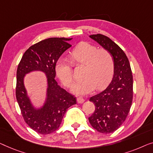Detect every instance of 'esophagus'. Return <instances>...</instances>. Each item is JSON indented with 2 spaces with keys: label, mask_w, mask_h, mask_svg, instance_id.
Wrapping results in <instances>:
<instances>
[{
  "label": "esophagus",
  "mask_w": 153,
  "mask_h": 153,
  "mask_svg": "<svg viewBox=\"0 0 153 153\" xmlns=\"http://www.w3.org/2000/svg\"><path fill=\"white\" fill-rule=\"evenodd\" d=\"M77 103H83L85 102V99L82 97H78L77 98Z\"/></svg>",
  "instance_id": "esophagus-1"
}]
</instances>
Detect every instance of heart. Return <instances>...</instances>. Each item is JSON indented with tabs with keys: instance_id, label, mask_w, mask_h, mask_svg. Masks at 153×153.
Returning a JSON list of instances; mask_svg holds the SVG:
<instances>
[{
	"instance_id": "obj_1",
	"label": "heart",
	"mask_w": 153,
	"mask_h": 153,
	"mask_svg": "<svg viewBox=\"0 0 153 153\" xmlns=\"http://www.w3.org/2000/svg\"><path fill=\"white\" fill-rule=\"evenodd\" d=\"M71 61L76 65H85L83 77L73 91L77 94H86L96 87L101 89L106 86L113 76L114 60L111 53L105 48H98L88 42H81L69 54ZM55 72L62 84L66 87L74 85L72 65L65 58L61 57L55 64Z\"/></svg>"
}]
</instances>
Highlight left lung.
I'll list each match as a JSON object with an SVG mask.
<instances>
[{
  "instance_id": "left-lung-1",
  "label": "left lung",
  "mask_w": 153,
  "mask_h": 153,
  "mask_svg": "<svg viewBox=\"0 0 153 153\" xmlns=\"http://www.w3.org/2000/svg\"><path fill=\"white\" fill-rule=\"evenodd\" d=\"M111 53L114 60L112 80L106 89L90 98L95 111L89 118L93 128L100 133L115 132L128 117L133 99V77L126 53L107 36L100 34L89 36Z\"/></svg>"
}]
</instances>
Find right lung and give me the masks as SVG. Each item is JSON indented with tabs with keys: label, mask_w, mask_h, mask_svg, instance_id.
Masks as SVG:
<instances>
[{
	"label": "right lung",
	"mask_w": 153,
	"mask_h": 153,
	"mask_svg": "<svg viewBox=\"0 0 153 153\" xmlns=\"http://www.w3.org/2000/svg\"><path fill=\"white\" fill-rule=\"evenodd\" d=\"M68 38H49L31 46L25 51L16 71V98L25 122L36 132L49 134L59 128L68 108L76 104V98L59 87L55 77V64L66 50L71 46ZM46 73L48 78V97L45 106L34 109L26 95L23 77L32 70Z\"/></svg>",
	"instance_id": "add662e5"
}]
</instances>
